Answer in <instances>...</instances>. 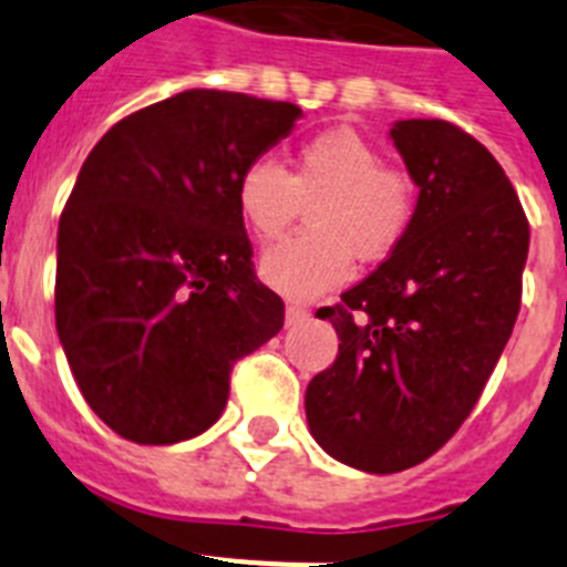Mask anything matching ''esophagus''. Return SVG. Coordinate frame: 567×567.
<instances>
[{
	"mask_svg": "<svg viewBox=\"0 0 567 567\" xmlns=\"http://www.w3.org/2000/svg\"><path fill=\"white\" fill-rule=\"evenodd\" d=\"M303 320H309V309L300 303H287V327H298Z\"/></svg>",
	"mask_w": 567,
	"mask_h": 567,
	"instance_id": "34e87169",
	"label": "esophagus"
}]
</instances>
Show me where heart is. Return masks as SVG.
I'll list each match as a JSON object with an SVG mask.
<instances>
[{
    "mask_svg": "<svg viewBox=\"0 0 567 567\" xmlns=\"http://www.w3.org/2000/svg\"><path fill=\"white\" fill-rule=\"evenodd\" d=\"M235 202L249 233L275 240L309 207V233L275 244L258 275L275 292L312 300L352 278L354 255L383 260L403 244L417 213V187L403 167L352 127L312 133L295 147L289 173L272 158L240 169Z\"/></svg>",
    "mask_w": 567,
    "mask_h": 567,
    "instance_id": "b5f03b06",
    "label": "heart"
}]
</instances>
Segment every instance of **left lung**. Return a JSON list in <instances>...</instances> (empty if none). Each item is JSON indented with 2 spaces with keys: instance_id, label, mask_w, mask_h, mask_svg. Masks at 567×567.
Segmentation results:
<instances>
[{
  "instance_id": "1",
  "label": "left lung",
  "mask_w": 567,
  "mask_h": 567,
  "mask_svg": "<svg viewBox=\"0 0 567 567\" xmlns=\"http://www.w3.org/2000/svg\"><path fill=\"white\" fill-rule=\"evenodd\" d=\"M392 142L420 187L412 229L318 312L340 346L307 389L320 449L369 474L429 460L477 405L519 315L530 235L508 175L474 135L409 118Z\"/></svg>"
}]
</instances>
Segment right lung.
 Returning a JSON list of instances; mask_svg holds the SVG:
<instances>
[{"label": "right lung", "instance_id": "right-lung-1", "mask_svg": "<svg viewBox=\"0 0 567 567\" xmlns=\"http://www.w3.org/2000/svg\"><path fill=\"white\" fill-rule=\"evenodd\" d=\"M298 118V104L184 90L90 150L59 218L56 332L87 405L124 440L207 432L233 365L284 327L235 184Z\"/></svg>", "mask_w": 567, "mask_h": 567}]
</instances>
